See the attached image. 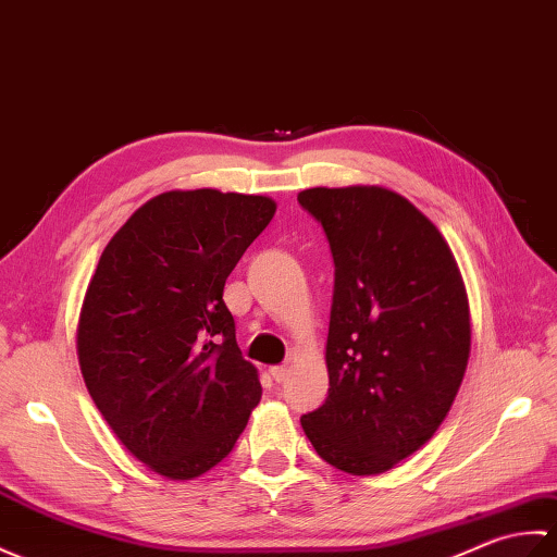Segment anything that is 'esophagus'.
I'll list each match as a JSON object with an SVG mask.
<instances>
[{"label":"esophagus","instance_id":"1","mask_svg":"<svg viewBox=\"0 0 557 557\" xmlns=\"http://www.w3.org/2000/svg\"><path fill=\"white\" fill-rule=\"evenodd\" d=\"M269 374H271V379H274L276 383H283V381H288V376H290V367L276 364V367L269 369Z\"/></svg>","mask_w":557,"mask_h":557}]
</instances>
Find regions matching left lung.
I'll return each mask as SVG.
<instances>
[{"label": "left lung", "mask_w": 557, "mask_h": 557, "mask_svg": "<svg viewBox=\"0 0 557 557\" xmlns=\"http://www.w3.org/2000/svg\"><path fill=\"white\" fill-rule=\"evenodd\" d=\"M298 202L336 264L329 395L300 424L341 472H388L436 434L460 391L472 345L462 274L441 231L398 193L310 188Z\"/></svg>", "instance_id": "1"}]
</instances>
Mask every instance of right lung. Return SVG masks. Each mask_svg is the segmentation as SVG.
I'll use <instances>...</instances> for the list:
<instances>
[{"label":"right lung","mask_w":557,"mask_h":557,"mask_svg":"<svg viewBox=\"0 0 557 557\" xmlns=\"http://www.w3.org/2000/svg\"><path fill=\"white\" fill-rule=\"evenodd\" d=\"M274 214L264 195L171 190L104 247L78 319L81 372L116 438L157 474L209 472L262 398L224 286Z\"/></svg>","instance_id":"obj_1"}]
</instances>
